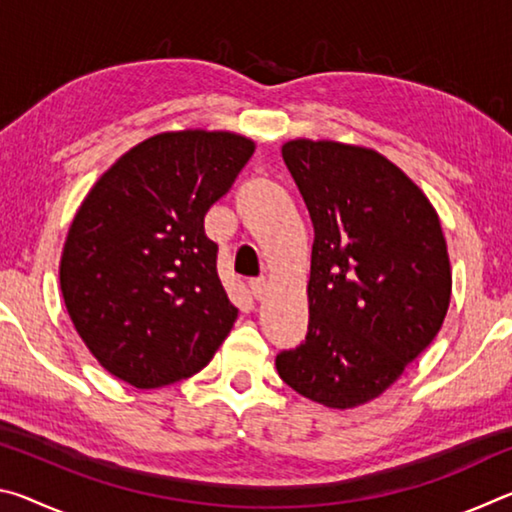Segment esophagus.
I'll return each instance as SVG.
<instances>
[{
    "label": "esophagus",
    "instance_id": "esophagus-1",
    "mask_svg": "<svg viewBox=\"0 0 512 512\" xmlns=\"http://www.w3.org/2000/svg\"><path fill=\"white\" fill-rule=\"evenodd\" d=\"M268 291V282L266 277H255V280H250V293H253L255 300H262Z\"/></svg>",
    "mask_w": 512,
    "mask_h": 512
}]
</instances>
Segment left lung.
<instances>
[{
  "label": "left lung",
  "instance_id": "obj_1",
  "mask_svg": "<svg viewBox=\"0 0 512 512\" xmlns=\"http://www.w3.org/2000/svg\"><path fill=\"white\" fill-rule=\"evenodd\" d=\"M282 158L314 223L309 327L275 357L293 391L354 409L395 384L436 339L452 298L438 214L422 189L363 146L291 140Z\"/></svg>",
  "mask_w": 512,
  "mask_h": 512
}]
</instances>
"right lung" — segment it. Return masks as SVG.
<instances>
[{"instance_id":"right-lung-1","label":"right lung","mask_w":512,"mask_h":512,"mask_svg":"<svg viewBox=\"0 0 512 512\" xmlns=\"http://www.w3.org/2000/svg\"><path fill=\"white\" fill-rule=\"evenodd\" d=\"M255 153L228 131L153 135L94 183L69 225L60 291L76 332L135 388L203 370L237 320L203 219Z\"/></svg>"}]
</instances>
